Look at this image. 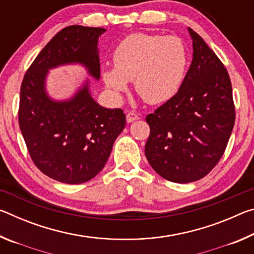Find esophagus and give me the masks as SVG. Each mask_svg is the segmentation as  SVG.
Segmentation results:
<instances>
[{
  "label": "esophagus",
  "instance_id": "obj_1",
  "mask_svg": "<svg viewBox=\"0 0 254 254\" xmlns=\"http://www.w3.org/2000/svg\"><path fill=\"white\" fill-rule=\"evenodd\" d=\"M139 119V117L134 113V112H128V113L127 114V123H132L136 121V120Z\"/></svg>",
  "mask_w": 254,
  "mask_h": 254
}]
</instances>
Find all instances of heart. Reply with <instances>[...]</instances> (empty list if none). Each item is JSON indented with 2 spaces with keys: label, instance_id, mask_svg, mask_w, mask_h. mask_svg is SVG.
<instances>
[{
  "label": "heart",
  "instance_id": "heart-1",
  "mask_svg": "<svg viewBox=\"0 0 254 254\" xmlns=\"http://www.w3.org/2000/svg\"><path fill=\"white\" fill-rule=\"evenodd\" d=\"M114 68L102 71L106 87L119 97L127 81L149 104H160L179 91L186 75L188 56L182 39L160 34L133 33L120 42L113 54Z\"/></svg>",
  "mask_w": 254,
  "mask_h": 254
}]
</instances>
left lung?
Segmentation results:
<instances>
[{
  "label": "left lung",
  "mask_w": 254,
  "mask_h": 254,
  "mask_svg": "<svg viewBox=\"0 0 254 254\" xmlns=\"http://www.w3.org/2000/svg\"><path fill=\"white\" fill-rule=\"evenodd\" d=\"M192 60L179 91L147 117L144 153L169 182L205 177L225 151L235 121L230 76L199 34L188 28Z\"/></svg>",
  "instance_id": "1"
}]
</instances>
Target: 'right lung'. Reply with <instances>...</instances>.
Segmentation results:
<instances>
[{
  "instance_id": "add662e5",
  "label": "right lung",
  "mask_w": 254,
  "mask_h": 254,
  "mask_svg": "<svg viewBox=\"0 0 254 254\" xmlns=\"http://www.w3.org/2000/svg\"><path fill=\"white\" fill-rule=\"evenodd\" d=\"M103 28L70 25L46 45L23 77L19 126L28 151L41 173L64 184L88 182L104 168L114 141L126 127L121 109H106L94 100L86 78L67 100L47 92L50 69L81 65L101 77L98 38Z\"/></svg>"
}]
</instances>
